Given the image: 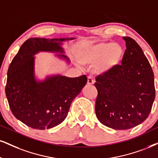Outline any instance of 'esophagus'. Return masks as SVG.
Returning a JSON list of instances; mask_svg holds the SVG:
<instances>
[{
	"instance_id": "esophagus-1",
	"label": "esophagus",
	"mask_w": 158,
	"mask_h": 158,
	"mask_svg": "<svg viewBox=\"0 0 158 158\" xmlns=\"http://www.w3.org/2000/svg\"><path fill=\"white\" fill-rule=\"evenodd\" d=\"M94 83V79L91 76H89L88 80H87V84L88 85H93Z\"/></svg>"
}]
</instances>
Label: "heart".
Listing matches in <instances>:
<instances>
[{"label": "heart", "mask_w": 158, "mask_h": 158, "mask_svg": "<svg viewBox=\"0 0 158 158\" xmlns=\"http://www.w3.org/2000/svg\"><path fill=\"white\" fill-rule=\"evenodd\" d=\"M123 55V49L119 44L101 42L82 50L79 54V60L82 64L94 65L96 73L106 74L119 65Z\"/></svg>", "instance_id": "b5f03b06"}]
</instances>
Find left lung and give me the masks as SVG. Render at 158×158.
Listing matches in <instances>:
<instances>
[{
  "mask_svg": "<svg viewBox=\"0 0 158 158\" xmlns=\"http://www.w3.org/2000/svg\"><path fill=\"white\" fill-rule=\"evenodd\" d=\"M122 65L96 77L95 113L104 125L127 130L148 117L155 97L154 73L141 48L125 36Z\"/></svg>",
  "mask_w": 158,
  "mask_h": 158,
  "instance_id": "1",
  "label": "left lung"
}]
</instances>
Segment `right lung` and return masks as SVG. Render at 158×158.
<instances>
[{
    "label": "right lung",
    "instance_id": "obj_1",
    "mask_svg": "<svg viewBox=\"0 0 158 158\" xmlns=\"http://www.w3.org/2000/svg\"><path fill=\"white\" fill-rule=\"evenodd\" d=\"M66 40L69 39H28L8 69L5 91L9 108L17 119L34 129H50L61 124L73 100L87 83L85 75H55L42 82L35 79L34 56L40 51L62 53L61 42ZM58 56L69 61L66 56Z\"/></svg>",
    "mask_w": 158,
    "mask_h": 158
}]
</instances>
